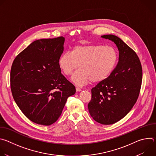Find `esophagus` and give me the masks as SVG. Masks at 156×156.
I'll return each instance as SVG.
<instances>
[{
  "label": "esophagus",
  "mask_w": 156,
  "mask_h": 156,
  "mask_svg": "<svg viewBox=\"0 0 156 156\" xmlns=\"http://www.w3.org/2000/svg\"><path fill=\"white\" fill-rule=\"evenodd\" d=\"M76 91H81V88L79 86H76Z\"/></svg>",
  "instance_id": "34e87169"
}]
</instances>
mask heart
Returning <instances> with one entry per match:
<instances>
[{
    "label": "heart",
    "mask_w": 156,
    "mask_h": 156,
    "mask_svg": "<svg viewBox=\"0 0 156 156\" xmlns=\"http://www.w3.org/2000/svg\"><path fill=\"white\" fill-rule=\"evenodd\" d=\"M119 55L112 46L103 44L78 46L70 52H65L59 58L58 66L65 75H71L77 85H83L89 81L101 82L107 78L114 70Z\"/></svg>",
    "instance_id": "b5f03b06"
}]
</instances>
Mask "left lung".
<instances>
[{
  "instance_id": "left-lung-1",
  "label": "left lung",
  "mask_w": 156,
  "mask_h": 156,
  "mask_svg": "<svg viewBox=\"0 0 156 156\" xmlns=\"http://www.w3.org/2000/svg\"><path fill=\"white\" fill-rule=\"evenodd\" d=\"M101 37L116 44L119 62L107 78L92 88L87 107L96 122L111 125L125 117L135 104L141 90L143 71L136 52L121 39L112 34Z\"/></svg>"
}]
</instances>
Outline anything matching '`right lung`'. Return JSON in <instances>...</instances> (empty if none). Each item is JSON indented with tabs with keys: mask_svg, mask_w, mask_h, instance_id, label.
I'll list each match as a JSON object with an SVG mask.
<instances>
[{
	"mask_svg": "<svg viewBox=\"0 0 156 156\" xmlns=\"http://www.w3.org/2000/svg\"><path fill=\"white\" fill-rule=\"evenodd\" d=\"M64 41L62 36L36 40L15 57L12 65L13 98L23 114L37 124L55 123L67 98L76 92L58 66Z\"/></svg>",
	"mask_w": 156,
	"mask_h": 156,
	"instance_id": "obj_1",
	"label": "right lung"
}]
</instances>
